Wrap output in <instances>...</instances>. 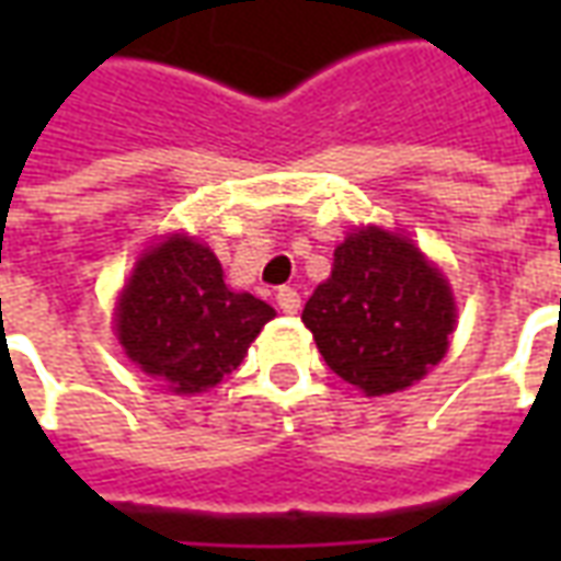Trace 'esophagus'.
Masks as SVG:
<instances>
[{"instance_id": "1", "label": "esophagus", "mask_w": 561, "mask_h": 561, "mask_svg": "<svg viewBox=\"0 0 561 561\" xmlns=\"http://www.w3.org/2000/svg\"><path fill=\"white\" fill-rule=\"evenodd\" d=\"M276 304H279V309L285 316H297V312H300V294L294 291V288H279Z\"/></svg>"}]
</instances>
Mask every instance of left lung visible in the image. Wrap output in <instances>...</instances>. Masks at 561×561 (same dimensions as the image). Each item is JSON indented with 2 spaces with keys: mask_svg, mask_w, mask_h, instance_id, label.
I'll return each instance as SVG.
<instances>
[{
  "mask_svg": "<svg viewBox=\"0 0 561 561\" xmlns=\"http://www.w3.org/2000/svg\"><path fill=\"white\" fill-rule=\"evenodd\" d=\"M454 297L400 233L364 228L333 252V273L304 309L324 364L366 397L414 385L447 352Z\"/></svg>",
  "mask_w": 561,
  "mask_h": 561,
  "instance_id": "1",
  "label": "left lung"
}]
</instances>
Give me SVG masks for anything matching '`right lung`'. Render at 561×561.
Masks as SVG:
<instances>
[{
	"label": "right lung",
	"instance_id": "add662e5",
	"mask_svg": "<svg viewBox=\"0 0 561 561\" xmlns=\"http://www.w3.org/2000/svg\"><path fill=\"white\" fill-rule=\"evenodd\" d=\"M276 316L233 294L219 257L188 237H168L140 257L116 306V333L135 364L176 393L216 388Z\"/></svg>",
	"mask_w": 561,
	"mask_h": 561
}]
</instances>
